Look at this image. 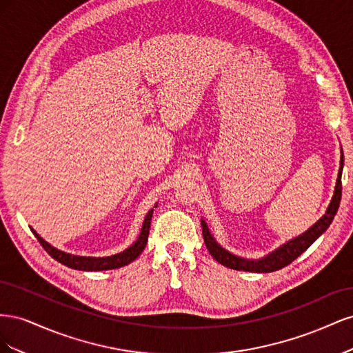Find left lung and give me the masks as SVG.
Returning <instances> with one entry per match:
<instances>
[{"label": "left lung", "mask_w": 353, "mask_h": 353, "mask_svg": "<svg viewBox=\"0 0 353 353\" xmlns=\"http://www.w3.org/2000/svg\"><path fill=\"white\" fill-rule=\"evenodd\" d=\"M341 172H343V152H341L340 157V168H339V175H337V183L334 187V194L333 199H331L330 205L327 208V212L323 215V218L318 222H315L314 225L305 231L301 236L284 243L280 245L279 249H275L270 254H266L262 259H244L240 258V256H236L225 250L216 243V240L213 239L210 234L206 222L201 219V230H203V240H205L206 248L209 253L213 256V259L219 262L221 265L227 266V268L231 270H237V271H249V272H274L279 271L284 266L290 265L294 259H297L309 245H311L321 234L325 232V230L330 227V223L333 222L337 209L340 206V200H341Z\"/></svg>", "instance_id": "obj_1"}]
</instances>
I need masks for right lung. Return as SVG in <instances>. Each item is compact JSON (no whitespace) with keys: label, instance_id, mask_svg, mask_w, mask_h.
Listing matches in <instances>:
<instances>
[{"label":"right lung","instance_id":"obj_1","mask_svg":"<svg viewBox=\"0 0 353 353\" xmlns=\"http://www.w3.org/2000/svg\"><path fill=\"white\" fill-rule=\"evenodd\" d=\"M152 216H153V209L148 210V213L145 215L140 236H138L137 241L132 245H130V248L121 253L113 254V256H105V258H91V256H77V254L65 253L56 248H52V245L42 239L39 234H37L35 230H32V232L35 234V237L38 239L42 248L47 250V253L51 256V258H54L60 263L69 266V268L79 270V271H105V270L121 268V266L131 263L132 261H135L138 258V256L141 254V252L144 250L145 244H147Z\"/></svg>","mask_w":353,"mask_h":353}]
</instances>
